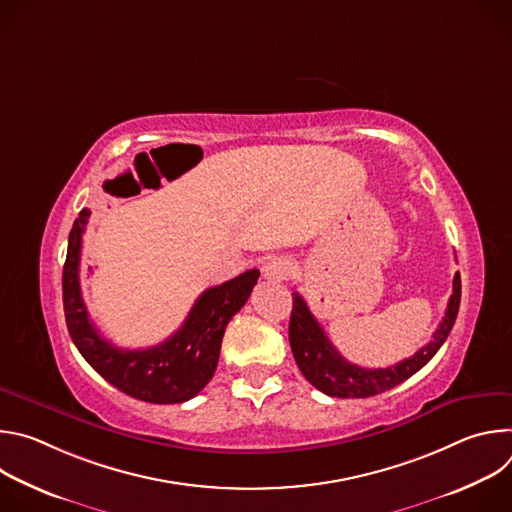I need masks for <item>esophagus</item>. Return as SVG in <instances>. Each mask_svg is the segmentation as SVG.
<instances>
[{"mask_svg": "<svg viewBox=\"0 0 512 512\" xmlns=\"http://www.w3.org/2000/svg\"><path fill=\"white\" fill-rule=\"evenodd\" d=\"M296 267L294 263H291L289 259L285 257H275V259H269L265 265H263V277L267 281H285L289 279L291 275H294Z\"/></svg>", "mask_w": 512, "mask_h": 512, "instance_id": "obj_1", "label": "esophagus"}]
</instances>
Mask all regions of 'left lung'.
Instances as JSON below:
<instances>
[{"label": "left lung", "mask_w": 512, "mask_h": 512, "mask_svg": "<svg viewBox=\"0 0 512 512\" xmlns=\"http://www.w3.org/2000/svg\"><path fill=\"white\" fill-rule=\"evenodd\" d=\"M291 296H294V310H291V318H289V346H291V352H294V358L298 362L302 375L318 391L330 397L364 399L401 385L419 369H423L425 364L433 358V354L442 348V344L446 342L448 334L454 328V322L460 310L462 281H460V273H456L446 316L433 332L431 340L425 346H421L413 356L387 369H362V367H356V364H350L334 348V344L326 336L320 322L312 316L306 300L298 294V291Z\"/></svg>", "instance_id": "left-lung-1"}]
</instances>
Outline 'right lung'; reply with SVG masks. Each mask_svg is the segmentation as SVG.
<instances>
[{
    "label": "right lung",
    "instance_id": "1",
    "mask_svg": "<svg viewBox=\"0 0 512 512\" xmlns=\"http://www.w3.org/2000/svg\"><path fill=\"white\" fill-rule=\"evenodd\" d=\"M91 210L83 208L68 235L62 269V304L72 342L91 367L121 393L148 403H184L212 379L225 328L245 306L259 279L249 269L231 281L208 287L192 306L184 324L162 344L123 350L99 334L81 296V249Z\"/></svg>",
    "mask_w": 512,
    "mask_h": 512
}]
</instances>
